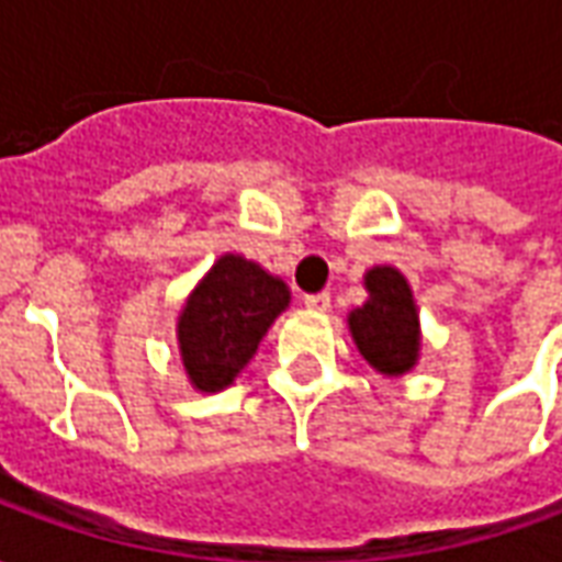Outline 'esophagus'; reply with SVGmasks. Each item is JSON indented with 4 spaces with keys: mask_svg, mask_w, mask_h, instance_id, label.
Instances as JSON below:
<instances>
[{
    "mask_svg": "<svg viewBox=\"0 0 562 562\" xmlns=\"http://www.w3.org/2000/svg\"><path fill=\"white\" fill-rule=\"evenodd\" d=\"M306 310H313V313H325L330 306V294L328 292H318V294H306L304 297Z\"/></svg>",
    "mask_w": 562,
    "mask_h": 562,
    "instance_id": "34e87169",
    "label": "esophagus"
}]
</instances>
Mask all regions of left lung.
<instances>
[{
  "mask_svg": "<svg viewBox=\"0 0 562 562\" xmlns=\"http://www.w3.org/2000/svg\"><path fill=\"white\" fill-rule=\"evenodd\" d=\"M367 301L346 316L358 352L376 373L406 376L422 358V318L409 280L391 265L364 273Z\"/></svg>",
  "mask_w": 562,
  "mask_h": 562,
  "instance_id": "8db88e82",
  "label": "left lung"
}]
</instances>
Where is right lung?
Instances as JSON below:
<instances>
[{
    "instance_id": "add662e5",
    "label": "right lung",
    "mask_w": 562,
    "mask_h": 562,
    "mask_svg": "<svg viewBox=\"0 0 562 562\" xmlns=\"http://www.w3.org/2000/svg\"><path fill=\"white\" fill-rule=\"evenodd\" d=\"M289 304V285L258 261L240 252L216 258L177 316V349L189 385L201 394L228 389Z\"/></svg>"
}]
</instances>
